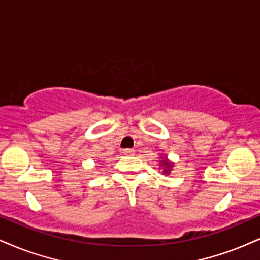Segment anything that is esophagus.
Segmentation results:
<instances>
[{"instance_id": "1", "label": "esophagus", "mask_w": 260, "mask_h": 260, "mask_svg": "<svg viewBox=\"0 0 260 260\" xmlns=\"http://www.w3.org/2000/svg\"><path fill=\"white\" fill-rule=\"evenodd\" d=\"M134 153H135V150H134L133 148H126L123 150L124 155H134Z\"/></svg>"}]
</instances>
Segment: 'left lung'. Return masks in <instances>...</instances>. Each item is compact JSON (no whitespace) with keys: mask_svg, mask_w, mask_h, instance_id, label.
<instances>
[{"mask_svg":"<svg viewBox=\"0 0 260 260\" xmlns=\"http://www.w3.org/2000/svg\"><path fill=\"white\" fill-rule=\"evenodd\" d=\"M162 164L165 165V170H164V172H165V174H169V170L172 168V165L170 164L169 161H166V160H164V161H162Z\"/></svg>","mask_w":260,"mask_h":260,"instance_id":"1","label":"left lung"}]
</instances>
